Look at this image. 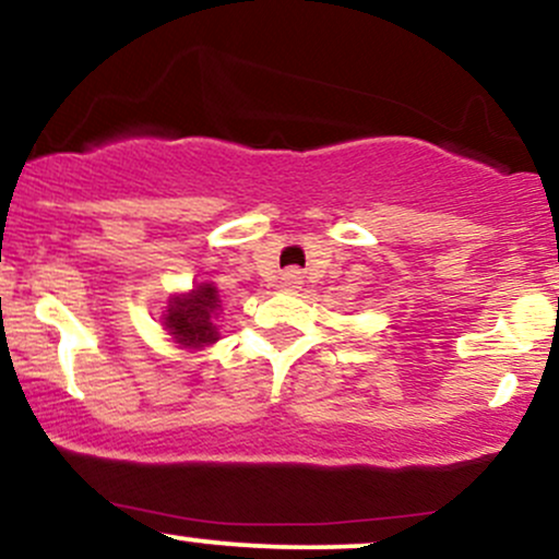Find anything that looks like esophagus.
Here are the masks:
<instances>
[{
	"instance_id": "34e87169",
	"label": "esophagus",
	"mask_w": 559,
	"mask_h": 559,
	"mask_svg": "<svg viewBox=\"0 0 559 559\" xmlns=\"http://www.w3.org/2000/svg\"><path fill=\"white\" fill-rule=\"evenodd\" d=\"M278 288H284V292H297L301 288V273L299 271H284L278 278Z\"/></svg>"
}]
</instances>
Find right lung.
Listing matches in <instances>:
<instances>
[{
	"mask_svg": "<svg viewBox=\"0 0 559 559\" xmlns=\"http://www.w3.org/2000/svg\"><path fill=\"white\" fill-rule=\"evenodd\" d=\"M217 316H221L217 288L210 281H202V284L191 286L189 292L170 294L159 323H163V331L168 333L170 342L178 344V349L199 352L221 338Z\"/></svg>",
	"mask_w": 559,
	"mask_h": 559,
	"instance_id": "add662e5",
	"label": "right lung"
}]
</instances>
